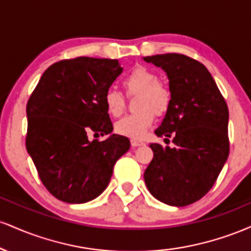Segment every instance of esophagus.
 <instances>
[{
  "label": "esophagus",
  "instance_id": "1",
  "mask_svg": "<svg viewBox=\"0 0 251 251\" xmlns=\"http://www.w3.org/2000/svg\"><path fill=\"white\" fill-rule=\"evenodd\" d=\"M144 142L142 140H137V139H131V145L133 146V148H138V146H143L144 145Z\"/></svg>",
  "mask_w": 251,
  "mask_h": 251
}]
</instances>
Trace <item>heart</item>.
<instances>
[{
  "instance_id": "obj_1",
  "label": "heart",
  "mask_w": 251,
  "mask_h": 251,
  "mask_svg": "<svg viewBox=\"0 0 251 251\" xmlns=\"http://www.w3.org/2000/svg\"><path fill=\"white\" fill-rule=\"evenodd\" d=\"M124 86L128 93H139L138 108L142 111L128 114L116 123V132L132 139H142L153 125L155 114L162 116L171 103V92L162 82H158V75L149 68L135 67L124 79ZM103 103L107 113L119 117L125 108V98L122 92L109 88L103 96Z\"/></svg>"
}]
</instances>
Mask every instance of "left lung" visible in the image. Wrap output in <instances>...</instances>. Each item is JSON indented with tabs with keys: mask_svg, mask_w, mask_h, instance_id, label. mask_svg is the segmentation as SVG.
<instances>
[{
	"mask_svg": "<svg viewBox=\"0 0 251 251\" xmlns=\"http://www.w3.org/2000/svg\"><path fill=\"white\" fill-rule=\"evenodd\" d=\"M143 59L168 75L171 103L154 133L175 143V148L150 144L154 154L144 179L158 201L189 205L208 194L226 162L229 109L203 63L176 53Z\"/></svg>",
	"mask_w": 251,
	"mask_h": 251,
	"instance_id": "8db88e82",
	"label": "left lung"
}]
</instances>
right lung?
Instances as JSON below:
<instances>
[{"label":"right lung","instance_id":"add662e5","mask_svg":"<svg viewBox=\"0 0 251 251\" xmlns=\"http://www.w3.org/2000/svg\"><path fill=\"white\" fill-rule=\"evenodd\" d=\"M123 72L118 60L80 56L42 74L27 103L25 148L57 200L81 204L101 195L129 140L112 133L103 96ZM108 135L102 142L88 134Z\"/></svg>","mask_w":251,"mask_h":251}]
</instances>
